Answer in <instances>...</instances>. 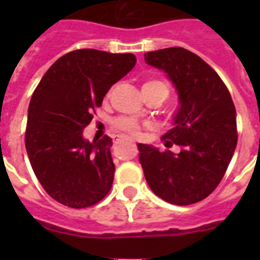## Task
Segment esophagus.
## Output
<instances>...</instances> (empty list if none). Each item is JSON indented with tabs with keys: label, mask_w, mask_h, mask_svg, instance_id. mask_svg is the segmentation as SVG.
<instances>
[{
	"label": "esophagus",
	"mask_w": 260,
	"mask_h": 260,
	"mask_svg": "<svg viewBox=\"0 0 260 260\" xmlns=\"http://www.w3.org/2000/svg\"><path fill=\"white\" fill-rule=\"evenodd\" d=\"M114 144H116V143L117 142H120V140H121V136H114Z\"/></svg>",
	"instance_id": "obj_1"
}]
</instances>
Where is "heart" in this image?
<instances>
[{
	"instance_id": "heart-1",
	"label": "heart",
	"mask_w": 260,
	"mask_h": 260,
	"mask_svg": "<svg viewBox=\"0 0 260 260\" xmlns=\"http://www.w3.org/2000/svg\"><path fill=\"white\" fill-rule=\"evenodd\" d=\"M142 89H158L162 90L163 93L166 94V97L169 95V87H167L166 83L163 82V81H160V79H150V81H146V82L143 83ZM113 125L116 129L126 132V134L138 135L139 132V124L135 121V120H132V118H117V120L113 122Z\"/></svg>"
}]
</instances>
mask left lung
<instances>
[{
    "label": "left lung",
    "instance_id": "left-lung-1",
    "mask_svg": "<svg viewBox=\"0 0 260 260\" xmlns=\"http://www.w3.org/2000/svg\"><path fill=\"white\" fill-rule=\"evenodd\" d=\"M147 64L165 71L178 93L173 128L162 136L165 152L139 143V162L158 197L190 205L213 191L224 177L238 143L236 109L231 94L212 67L182 47L144 54Z\"/></svg>",
    "mask_w": 260,
    "mask_h": 260
}]
</instances>
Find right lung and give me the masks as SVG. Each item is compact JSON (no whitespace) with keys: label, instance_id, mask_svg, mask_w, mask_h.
<instances>
[{"label":"right lung","instance_id":"1","mask_svg":"<svg viewBox=\"0 0 260 260\" xmlns=\"http://www.w3.org/2000/svg\"><path fill=\"white\" fill-rule=\"evenodd\" d=\"M136 64L134 54L71 51L43 75L28 108L25 148L35 175L63 205L81 209L109 193L114 178L112 139L83 138L112 85Z\"/></svg>","mask_w":260,"mask_h":260}]
</instances>
